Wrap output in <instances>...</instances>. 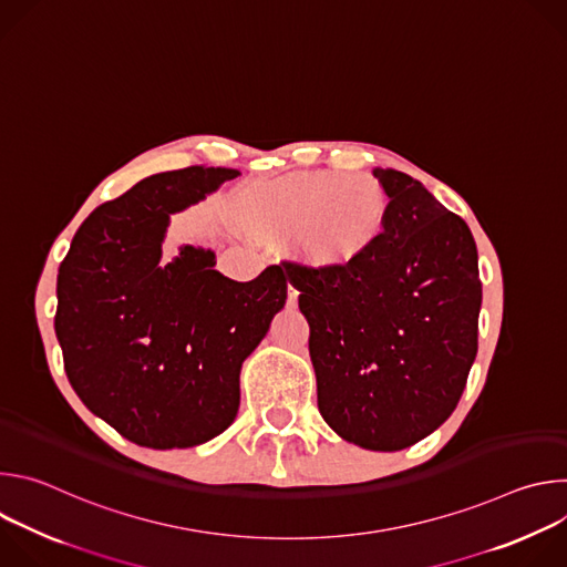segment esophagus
I'll list each match as a JSON object with an SVG mask.
<instances>
[{
    "label": "esophagus",
    "mask_w": 567,
    "mask_h": 567,
    "mask_svg": "<svg viewBox=\"0 0 567 567\" xmlns=\"http://www.w3.org/2000/svg\"><path fill=\"white\" fill-rule=\"evenodd\" d=\"M287 305L289 307H296L298 305V289L289 285V293H287Z\"/></svg>",
    "instance_id": "34e87169"
}]
</instances>
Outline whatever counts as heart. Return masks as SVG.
<instances>
[{
	"mask_svg": "<svg viewBox=\"0 0 567 567\" xmlns=\"http://www.w3.org/2000/svg\"><path fill=\"white\" fill-rule=\"evenodd\" d=\"M390 202L370 177L313 171L262 182L241 193L237 219L254 233L291 239L318 271H348L365 260L388 226Z\"/></svg>",
	"mask_w": 567,
	"mask_h": 567,
	"instance_id": "obj_1",
	"label": "heart"
}]
</instances>
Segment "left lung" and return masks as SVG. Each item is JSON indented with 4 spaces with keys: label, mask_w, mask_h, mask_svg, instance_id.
Listing matches in <instances>:
<instances>
[{
    "label": "left lung",
    "mask_w": 567,
    "mask_h": 567,
    "mask_svg": "<svg viewBox=\"0 0 567 567\" xmlns=\"http://www.w3.org/2000/svg\"><path fill=\"white\" fill-rule=\"evenodd\" d=\"M390 213L348 271L282 262L309 322L318 411L343 440L401 451L455 411L477 352L482 282L466 221L420 182L374 171Z\"/></svg>",
    "instance_id": "left-lung-1"
}]
</instances>
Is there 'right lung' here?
Returning a JSON list of instances; mask_svg holds the SVG:
<instances>
[{
    "mask_svg": "<svg viewBox=\"0 0 567 567\" xmlns=\"http://www.w3.org/2000/svg\"><path fill=\"white\" fill-rule=\"evenodd\" d=\"M239 171L158 173L99 206L58 269L55 337L85 406L147 449H188L224 433L239 409V370L285 307L287 274L251 282L215 271L210 249L161 260L171 215Z\"/></svg>",
    "mask_w": 567,
    "mask_h": 567,
    "instance_id": "1",
    "label": "right lung"
}]
</instances>
